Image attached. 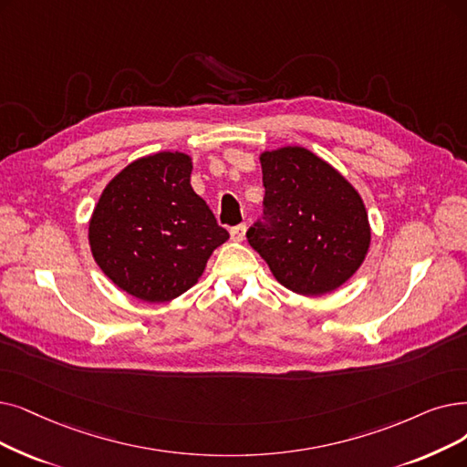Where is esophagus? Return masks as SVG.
Listing matches in <instances>:
<instances>
[{"label": "esophagus", "mask_w": 467, "mask_h": 467, "mask_svg": "<svg viewBox=\"0 0 467 467\" xmlns=\"http://www.w3.org/2000/svg\"><path fill=\"white\" fill-rule=\"evenodd\" d=\"M231 238L234 240V242H242L246 238V225H236V227H233L231 229Z\"/></svg>", "instance_id": "esophagus-1"}]
</instances>
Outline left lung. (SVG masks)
Wrapping results in <instances>:
<instances>
[{
	"mask_svg": "<svg viewBox=\"0 0 467 467\" xmlns=\"http://www.w3.org/2000/svg\"><path fill=\"white\" fill-rule=\"evenodd\" d=\"M263 221L246 233L273 276L301 296L346 284L370 248V223L357 189L328 161L303 147L259 156Z\"/></svg>",
	"mask_w": 467,
	"mask_h": 467,
	"instance_id": "obj_1",
	"label": "left lung"
}]
</instances>
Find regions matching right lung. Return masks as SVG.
Here are the masks:
<instances>
[{
  "mask_svg": "<svg viewBox=\"0 0 467 467\" xmlns=\"http://www.w3.org/2000/svg\"><path fill=\"white\" fill-rule=\"evenodd\" d=\"M185 152L131 161L100 194L89 219V246L119 290L166 303L192 288L229 233L191 187Z\"/></svg>",
  "mask_w": 467,
  "mask_h": 467,
  "instance_id": "1",
  "label": "right lung"
}]
</instances>
